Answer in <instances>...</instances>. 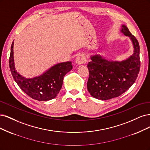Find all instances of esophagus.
<instances>
[{
  "label": "esophagus",
  "instance_id": "esophagus-1",
  "mask_svg": "<svg viewBox=\"0 0 150 150\" xmlns=\"http://www.w3.org/2000/svg\"><path fill=\"white\" fill-rule=\"evenodd\" d=\"M86 61H87V60H86V56L84 54H80L79 55H78V57H76V64L79 65L85 64H86Z\"/></svg>",
  "mask_w": 150,
  "mask_h": 150
}]
</instances>
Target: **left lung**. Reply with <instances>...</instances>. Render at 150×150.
<instances>
[{"instance_id":"8db88e82","label":"left lung","mask_w":150,"mask_h":150,"mask_svg":"<svg viewBox=\"0 0 150 150\" xmlns=\"http://www.w3.org/2000/svg\"><path fill=\"white\" fill-rule=\"evenodd\" d=\"M122 32L132 40L134 54L122 62H110L100 55L91 57L87 67L89 77L87 89L93 97L107 100L120 96L137 80L140 69L139 45L134 35L125 25Z\"/></svg>"}]
</instances>
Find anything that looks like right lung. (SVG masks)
<instances>
[{
    "mask_svg": "<svg viewBox=\"0 0 150 150\" xmlns=\"http://www.w3.org/2000/svg\"><path fill=\"white\" fill-rule=\"evenodd\" d=\"M11 45L9 67L13 78L24 92L32 98L38 101H48L56 97L60 91L65 75L72 69L71 62L56 64L43 75L33 79H25L19 75L14 67L13 47Z\"/></svg>",
    "mask_w": 150,
    "mask_h": 150,
    "instance_id": "right-lung-1",
    "label": "right lung"
}]
</instances>
